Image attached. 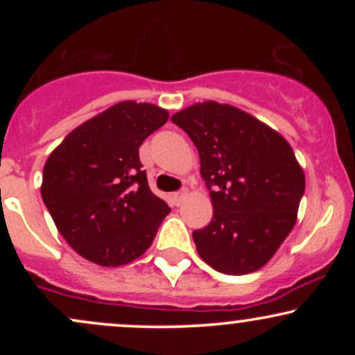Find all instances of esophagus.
Here are the masks:
<instances>
[{
	"label": "esophagus",
	"mask_w": 355,
	"mask_h": 355,
	"mask_svg": "<svg viewBox=\"0 0 355 355\" xmlns=\"http://www.w3.org/2000/svg\"><path fill=\"white\" fill-rule=\"evenodd\" d=\"M187 197H189V190H187V189H182L180 191H177V193L172 195L175 205H180V203H182L183 200H185Z\"/></svg>",
	"instance_id": "1"
}]
</instances>
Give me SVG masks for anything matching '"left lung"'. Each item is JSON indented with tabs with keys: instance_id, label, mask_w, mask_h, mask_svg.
<instances>
[{
	"instance_id": "obj_1",
	"label": "left lung",
	"mask_w": 355,
	"mask_h": 355,
	"mask_svg": "<svg viewBox=\"0 0 355 355\" xmlns=\"http://www.w3.org/2000/svg\"><path fill=\"white\" fill-rule=\"evenodd\" d=\"M200 155L214 217L193 230L198 255L227 275L263 267L294 229L305 177L282 135L242 110L217 101L175 113Z\"/></svg>"
}]
</instances>
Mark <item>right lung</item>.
<instances>
[{
    "instance_id": "obj_1",
    "label": "right lung",
    "mask_w": 355,
    "mask_h": 355,
    "mask_svg": "<svg viewBox=\"0 0 355 355\" xmlns=\"http://www.w3.org/2000/svg\"><path fill=\"white\" fill-rule=\"evenodd\" d=\"M166 120L164 108L121 101L68 133L48 157L43 202L83 259L118 267L152 245L170 207L150 190L138 148Z\"/></svg>"
}]
</instances>
